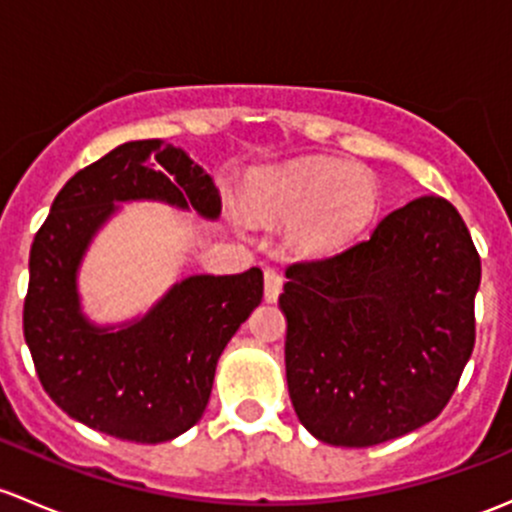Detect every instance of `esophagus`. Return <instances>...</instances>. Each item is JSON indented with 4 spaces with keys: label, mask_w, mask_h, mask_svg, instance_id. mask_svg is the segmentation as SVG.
<instances>
[{
    "label": "esophagus",
    "mask_w": 512,
    "mask_h": 512,
    "mask_svg": "<svg viewBox=\"0 0 512 512\" xmlns=\"http://www.w3.org/2000/svg\"><path fill=\"white\" fill-rule=\"evenodd\" d=\"M282 284H284L282 274L274 270V267H267L265 270V299L277 301L279 292H282Z\"/></svg>",
    "instance_id": "1"
}]
</instances>
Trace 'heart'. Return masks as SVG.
I'll return each mask as SVG.
<instances>
[{"label":"heart","mask_w":512,"mask_h":512,"mask_svg":"<svg viewBox=\"0 0 512 512\" xmlns=\"http://www.w3.org/2000/svg\"><path fill=\"white\" fill-rule=\"evenodd\" d=\"M250 203L270 218H297L301 245L331 250L373 218L378 186L348 161L316 157L257 176Z\"/></svg>","instance_id":"heart-1"}]
</instances>
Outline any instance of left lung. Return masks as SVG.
<instances>
[{
  "label": "left lung",
  "instance_id": "left-lung-1",
  "mask_svg": "<svg viewBox=\"0 0 512 512\" xmlns=\"http://www.w3.org/2000/svg\"><path fill=\"white\" fill-rule=\"evenodd\" d=\"M284 274L289 397L316 439L375 446L444 410L476 341L481 282L469 228L446 198H414L370 238Z\"/></svg>",
  "mask_w": 512,
  "mask_h": 512
}]
</instances>
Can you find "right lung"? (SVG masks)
<instances>
[{"label":"right lung","instance_id":"right-lung-1","mask_svg":"<svg viewBox=\"0 0 512 512\" xmlns=\"http://www.w3.org/2000/svg\"><path fill=\"white\" fill-rule=\"evenodd\" d=\"M134 198L193 206L206 218L220 213L211 176L159 139L120 144L80 169L31 245L24 338L43 390L63 412L110 437L159 444L201 419L220 353L265 287L257 267L225 277L196 274L137 324L120 331L90 326L78 309L75 270L115 201Z\"/></svg>","mask_w":512,"mask_h":512}]
</instances>
